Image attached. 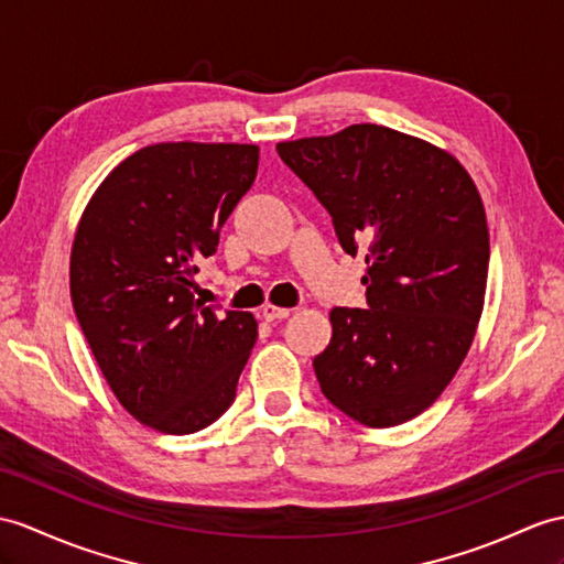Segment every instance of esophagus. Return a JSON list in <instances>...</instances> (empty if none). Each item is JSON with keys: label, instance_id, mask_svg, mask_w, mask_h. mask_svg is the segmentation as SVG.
<instances>
[{"label": "esophagus", "instance_id": "1", "mask_svg": "<svg viewBox=\"0 0 564 564\" xmlns=\"http://www.w3.org/2000/svg\"><path fill=\"white\" fill-rule=\"evenodd\" d=\"M290 313H292V308L265 304L263 308H260V318H265V321H282V318H286V315H290Z\"/></svg>", "mask_w": 564, "mask_h": 564}]
</instances>
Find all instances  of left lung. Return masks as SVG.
I'll list each match as a JSON object with an SVG mask.
<instances>
[{
    "instance_id": "left-lung-1",
    "label": "left lung",
    "mask_w": 564,
    "mask_h": 564,
    "mask_svg": "<svg viewBox=\"0 0 564 564\" xmlns=\"http://www.w3.org/2000/svg\"><path fill=\"white\" fill-rule=\"evenodd\" d=\"M327 213L341 249L366 251L368 308H333L313 359L321 390L370 429L429 409L459 370L484 313L488 223L464 164L378 123L278 143Z\"/></svg>"
}]
</instances>
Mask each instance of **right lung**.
I'll use <instances>...</instances> for the list:
<instances>
[{
  "label": "right lung",
  "mask_w": 564,
  "mask_h": 564,
  "mask_svg": "<svg viewBox=\"0 0 564 564\" xmlns=\"http://www.w3.org/2000/svg\"><path fill=\"white\" fill-rule=\"evenodd\" d=\"M253 143H155L95 188L68 263L72 301L107 386L148 429L196 433L235 402L251 313L194 296L198 260L256 182Z\"/></svg>",
  "instance_id": "right-lung-1"
}]
</instances>
